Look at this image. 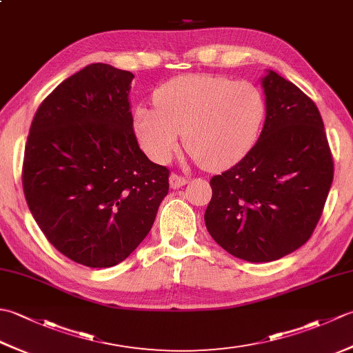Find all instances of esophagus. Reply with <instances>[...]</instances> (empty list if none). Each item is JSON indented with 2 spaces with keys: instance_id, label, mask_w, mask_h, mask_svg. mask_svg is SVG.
Wrapping results in <instances>:
<instances>
[{
  "instance_id": "34e87169",
  "label": "esophagus",
  "mask_w": 353,
  "mask_h": 353,
  "mask_svg": "<svg viewBox=\"0 0 353 353\" xmlns=\"http://www.w3.org/2000/svg\"><path fill=\"white\" fill-rule=\"evenodd\" d=\"M186 183H188V177L181 176V174H176V172H172V174L170 176V185H171L172 190L181 188V186H183Z\"/></svg>"
}]
</instances>
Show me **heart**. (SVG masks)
Wrapping results in <instances>:
<instances>
[{
	"label": "heart",
	"instance_id": "1",
	"mask_svg": "<svg viewBox=\"0 0 353 353\" xmlns=\"http://www.w3.org/2000/svg\"><path fill=\"white\" fill-rule=\"evenodd\" d=\"M154 106H138L134 133L144 152L167 162L183 132L185 147L201 167L223 170L239 162L258 141L267 104L250 81L188 74L162 85Z\"/></svg>",
	"mask_w": 353,
	"mask_h": 353
}]
</instances>
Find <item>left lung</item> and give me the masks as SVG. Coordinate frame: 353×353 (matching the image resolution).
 Instances as JSON below:
<instances>
[{
  "label": "left lung",
  "instance_id": "1",
  "mask_svg": "<svg viewBox=\"0 0 353 353\" xmlns=\"http://www.w3.org/2000/svg\"><path fill=\"white\" fill-rule=\"evenodd\" d=\"M267 117L241 161L211 179L208 232L224 250L270 262L311 238L334 179V159L316 104L270 71L262 79Z\"/></svg>",
  "mask_w": 353,
  "mask_h": 353
}]
</instances>
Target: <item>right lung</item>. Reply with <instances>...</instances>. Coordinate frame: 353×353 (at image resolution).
<instances>
[{
    "instance_id": "obj_1",
    "label": "right lung",
    "mask_w": 353,
    "mask_h": 353,
    "mask_svg": "<svg viewBox=\"0 0 353 353\" xmlns=\"http://www.w3.org/2000/svg\"><path fill=\"white\" fill-rule=\"evenodd\" d=\"M133 74L92 63L63 80L30 125L22 188L56 249L91 268L117 265L142 243L168 194L170 170L133 130Z\"/></svg>"
}]
</instances>
